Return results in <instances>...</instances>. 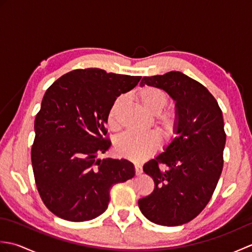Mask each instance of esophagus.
<instances>
[{"mask_svg": "<svg viewBox=\"0 0 252 252\" xmlns=\"http://www.w3.org/2000/svg\"><path fill=\"white\" fill-rule=\"evenodd\" d=\"M135 173L136 175H141L143 173V169L141 164H135Z\"/></svg>", "mask_w": 252, "mask_h": 252, "instance_id": "1", "label": "esophagus"}]
</instances>
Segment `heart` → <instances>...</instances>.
Wrapping results in <instances>:
<instances>
[{"label":"heart","instance_id":"b5f03b06","mask_svg":"<svg viewBox=\"0 0 252 252\" xmlns=\"http://www.w3.org/2000/svg\"><path fill=\"white\" fill-rule=\"evenodd\" d=\"M137 99L142 107L149 114L158 117L157 125L159 131L164 136L173 134L176 126V118L173 112L162 109L168 104V95L164 91L155 87H144L138 90ZM123 101V97H118L111 105L107 116V123L111 129L117 127V115ZM159 141L156 134L152 132L135 133L126 132L117 138L115 151L120 157L130 159L132 161H142L157 151Z\"/></svg>","mask_w":252,"mask_h":252}]
</instances>
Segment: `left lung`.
I'll list each match as a JSON object with an SVG mask.
<instances>
[{
	"label": "left lung",
	"instance_id": "8db88e82",
	"mask_svg": "<svg viewBox=\"0 0 252 252\" xmlns=\"http://www.w3.org/2000/svg\"><path fill=\"white\" fill-rule=\"evenodd\" d=\"M163 90L175 104V137L163 152L144 164L155 182L138 207L146 219L178 226L195 219L207 206L223 169L226 135L218 101L199 82L180 71L144 77L141 87ZM159 163L167 169L158 168Z\"/></svg>",
	"mask_w": 252,
	"mask_h": 252
}]
</instances>
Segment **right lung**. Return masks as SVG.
<instances>
[{
    "label": "right lung",
    "mask_w": 252,
    "mask_h": 252,
    "mask_svg": "<svg viewBox=\"0 0 252 252\" xmlns=\"http://www.w3.org/2000/svg\"><path fill=\"white\" fill-rule=\"evenodd\" d=\"M140 80L77 69L47 89L34 120L31 161L42 200L58 218L93 220L108 207L111 187L135 175L129 160L96 158L111 146L104 137L111 105Z\"/></svg>",
    "instance_id": "add662e5"
}]
</instances>
